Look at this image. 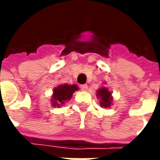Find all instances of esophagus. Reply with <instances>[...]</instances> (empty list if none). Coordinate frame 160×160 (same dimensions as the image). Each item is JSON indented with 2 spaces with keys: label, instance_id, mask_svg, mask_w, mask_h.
<instances>
[{
  "label": "esophagus",
  "instance_id": "obj_1",
  "mask_svg": "<svg viewBox=\"0 0 160 160\" xmlns=\"http://www.w3.org/2000/svg\"><path fill=\"white\" fill-rule=\"evenodd\" d=\"M80 88H81V90L82 91H87V88H88V86H87V84H86V85H81V86H80Z\"/></svg>",
  "mask_w": 160,
  "mask_h": 160
}]
</instances>
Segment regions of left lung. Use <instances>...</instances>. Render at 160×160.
I'll return each mask as SVG.
<instances>
[{"label": "left lung", "instance_id": "left-lung-1", "mask_svg": "<svg viewBox=\"0 0 160 160\" xmlns=\"http://www.w3.org/2000/svg\"><path fill=\"white\" fill-rule=\"evenodd\" d=\"M97 95L98 98H100L101 107L108 108L111 107L112 103L111 92H109L106 87H101L97 91Z\"/></svg>", "mask_w": 160, "mask_h": 160}]
</instances>
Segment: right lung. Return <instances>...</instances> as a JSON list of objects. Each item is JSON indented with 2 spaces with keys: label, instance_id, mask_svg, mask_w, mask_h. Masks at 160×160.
<instances>
[{
  "label": "right lung",
  "instance_id": "add662e5",
  "mask_svg": "<svg viewBox=\"0 0 160 160\" xmlns=\"http://www.w3.org/2000/svg\"><path fill=\"white\" fill-rule=\"evenodd\" d=\"M78 90V87L76 85H60L56 87L53 91L52 99L51 102L53 106L60 107V105H63L65 102L69 100L71 97L73 96V93L75 91Z\"/></svg>",
  "mask_w": 160,
  "mask_h": 160
}]
</instances>
